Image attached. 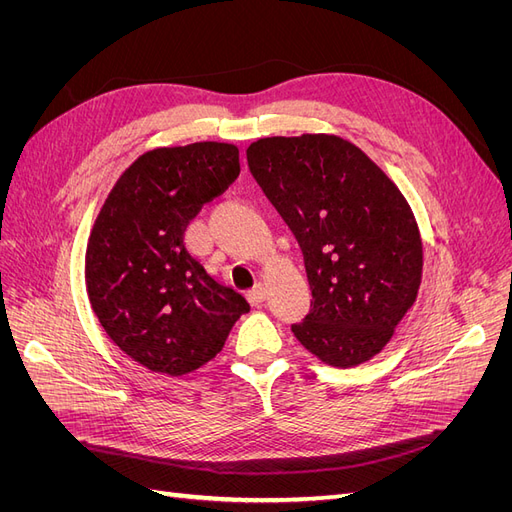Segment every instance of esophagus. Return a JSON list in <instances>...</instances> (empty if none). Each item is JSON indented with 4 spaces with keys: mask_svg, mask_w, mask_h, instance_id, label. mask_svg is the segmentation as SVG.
Here are the masks:
<instances>
[{
    "mask_svg": "<svg viewBox=\"0 0 512 512\" xmlns=\"http://www.w3.org/2000/svg\"><path fill=\"white\" fill-rule=\"evenodd\" d=\"M265 297H267V292H265V286H262V284L254 286L252 290H247V301H250L252 305H260L262 301H265Z\"/></svg>",
    "mask_w": 512,
    "mask_h": 512,
    "instance_id": "1",
    "label": "esophagus"
}]
</instances>
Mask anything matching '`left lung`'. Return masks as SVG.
I'll list each match as a JSON object with an SVG mask.
<instances>
[{
    "label": "left lung",
    "mask_w": 512,
    "mask_h": 512,
    "mask_svg": "<svg viewBox=\"0 0 512 512\" xmlns=\"http://www.w3.org/2000/svg\"><path fill=\"white\" fill-rule=\"evenodd\" d=\"M247 164L303 252L314 301L294 337L333 367L369 361L421 286L423 243L408 200L335 134L260 138Z\"/></svg>",
    "instance_id": "obj_1"
}]
</instances>
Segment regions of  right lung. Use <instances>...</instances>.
I'll use <instances>...</instances> for the list:
<instances>
[{
  "instance_id": "1",
  "label": "right lung",
  "mask_w": 512,
  "mask_h": 512,
  "mask_svg": "<svg viewBox=\"0 0 512 512\" xmlns=\"http://www.w3.org/2000/svg\"><path fill=\"white\" fill-rule=\"evenodd\" d=\"M239 170V149L228 143L151 149L123 170L91 228L89 303L115 346L158 374L183 376L209 363L250 312L183 241L200 207Z\"/></svg>"
}]
</instances>
